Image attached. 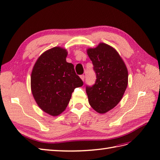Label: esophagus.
Wrapping results in <instances>:
<instances>
[{"label": "esophagus", "mask_w": 160, "mask_h": 160, "mask_svg": "<svg viewBox=\"0 0 160 160\" xmlns=\"http://www.w3.org/2000/svg\"><path fill=\"white\" fill-rule=\"evenodd\" d=\"M84 78H85V76H84V75H81V76H80V78H81V79H82V81L84 80Z\"/></svg>", "instance_id": "34e87169"}]
</instances>
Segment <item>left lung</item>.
Instances as JSON below:
<instances>
[{
  "label": "left lung",
  "instance_id": "left-lung-1",
  "mask_svg": "<svg viewBox=\"0 0 160 160\" xmlns=\"http://www.w3.org/2000/svg\"><path fill=\"white\" fill-rule=\"evenodd\" d=\"M96 74L93 86L86 87L89 102L99 113H105L120 102L128 84V71L123 60L113 47L100 43L87 49Z\"/></svg>",
  "mask_w": 160,
  "mask_h": 160
}]
</instances>
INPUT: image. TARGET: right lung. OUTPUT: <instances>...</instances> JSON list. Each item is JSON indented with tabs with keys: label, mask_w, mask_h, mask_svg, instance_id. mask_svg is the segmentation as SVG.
Instances as JSON below:
<instances>
[{
	"label": "right lung",
	"mask_w": 160,
	"mask_h": 160,
	"mask_svg": "<svg viewBox=\"0 0 160 160\" xmlns=\"http://www.w3.org/2000/svg\"><path fill=\"white\" fill-rule=\"evenodd\" d=\"M67 52L60 47L46 51L37 60L31 76V89L37 104L53 116L66 109L74 89L83 85Z\"/></svg>",
	"instance_id": "obj_1"
}]
</instances>
